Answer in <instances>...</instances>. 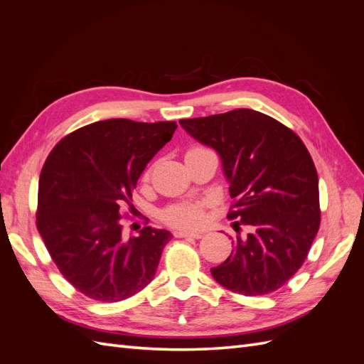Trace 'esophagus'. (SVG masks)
<instances>
[{
    "instance_id": "1",
    "label": "esophagus",
    "mask_w": 364,
    "mask_h": 364,
    "mask_svg": "<svg viewBox=\"0 0 364 364\" xmlns=\"http://www.w3.org/2000/svg\"><path fill=\"white\" fill-rule=\"evenodd\" d=\"M176 238H196L199 240L203 237V232H186V230H176L174 232Z\"/></svg>"
}]
</instances>
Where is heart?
I'll list each match as a JSON object with an SVG mask.
<instances>
[{"label":"heart","mask_w":364,"mask_h":364,"mask_svg":"<svg viewBox=\"0 0 364 364\" xmlns=\"http://www.w3.org/2000/svg\"><path fill=\"white\" fill-rule=\"evenodd\" d=\"M162 220L173 228L196 229L202 226L205 222L203 203L185 202L171 205L162 213Z\"/></svg>","instance_id":"heart-1"}]
</instances>
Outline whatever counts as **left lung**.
Listing matches in <instances>:
<instances>
[{"label":"left lung","mask_w":364,"mask_h":364,"mask_svg":"<svg viewBox=\"0 0 364 364\" xmlns=\"http://www.w3.org/2000/svg\"><path fill=\"white\" fill-rule=\"evenodd\" d=\"M214 149L234 199L228 218L250 228L211 269L222 287L245 296L281 289L301 269L321 226L318 178L301 138L252 109L179 121Z\"/></svg>","instance_id":"8db88e82"}]
</instances>
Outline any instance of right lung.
I'll list each match as a JSON object with an SVG mask.
<instances>
[{
    "label": "right lung",
    "mask_w": 364,
    "mask_h": 364,
    "mask_svg": "<svg viewBox=\"0 0 364 364\" xmlns=\"http://www.w3.org/2000/svg\"><path fill=\"white\" fill-rule=\"evenodd\" d=\"M176 127L174 121H97L65 136L43 164L38 230L63 278L91 299L123 301L155 278L171 234L146 226L124 238L121 208Z\"/></svg>",
    "instance_id": "1"
}]
</instances>
